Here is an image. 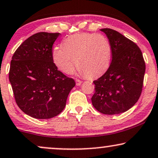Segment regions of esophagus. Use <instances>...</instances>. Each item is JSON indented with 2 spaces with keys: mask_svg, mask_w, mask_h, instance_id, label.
<instances>
[{
  "mask_svg": "<svg viewBox=\"0 0 158 158\" xmlns=\"http://www.w3.org/2000/svg\"><path fill=\"white\" fill-rule=\"evenodd\" d=\"M81 83H82V81H81V80H79V79H76V85H77V86L81 85Z\"/></svg>",
  "mask_w": 158,
  "mask_h": 158,
  "instance_id": "1",
  "label": "esophagus"
}]
</instances>
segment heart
<instances>
[{
  "mask_svg": "<svg viewBox=\"0 0 158 158\" xmlns=\"http://www.w3.org/2000/svg\"><path fill=\"white\" fill-rule=\"evenodd\" d=\"M64 47L52 51V60L62 72L70 74L76 65L80 74L96 77L108 69L112 58V48L108 40L97 34L80 33L67 37Z\"/></svg>",
  "mask_w": 158,
  "mask_h": 158,
  "instance_id": "b5f03b06",
  "label": "heart"
}]
</instances>
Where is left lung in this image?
<instances>
[{
  "label": "left lung",
  "instance_id": "1",
  "mask_svg": "<svg viewBox=\"0 0 158 158\" xmlns=\"http://www.w3.org/2000/svg\"><path fill=\"white\" fill-rule=\"evenodd\" d=\"M112 48V61L102 77L94 80L92 102L99 112L114 115L126 112L142 93L145 73L142 52L136 43L118 31L105 28Z\"/></svg>",
  "mask_w": 158,
  "mask_h": 158
}]
</instances>
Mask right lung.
<instances>
[{
    "label": "right lung",
    "mask_w": 158,
    "mask_h": 158,
    "mask_svg": "<svg viewBox=\"0 0 158 158\" xmlns=\"http://www.w3.org/2000/svg\"><path fill=\"white\" fill-rule=\"evenodd\" d=\"M60 33L38 32L27 38L12 56L9 81L16 102L29 116L48 119L66 106L75 81L58 71L52 45Z\"/></svg>",
    "instance_id": "add662e5"
}]
</instances>
